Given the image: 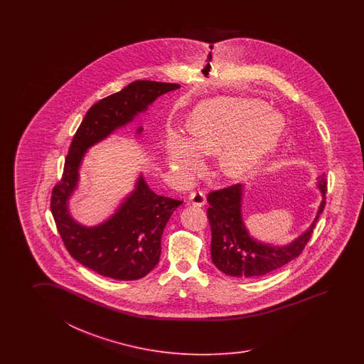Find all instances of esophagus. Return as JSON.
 <instances>
[{
	"label": "esophagus",
	"mask_w": 364,
	"mask_h": 364,
	"mask_svg": "<svg viewBox=\"0 0 364 364\" xmlns=\"http://www.w3.org/2000/svg\"><path fill=\"white\" fill-rule=\"evenodd\" d=\"M188 199H190V203L193 204V205H198V207H203L204 204H205V193H203V191H198V193H190L188 195Z\"/></svg>",
	"instance_id": "obj_1"
}]
</instances>
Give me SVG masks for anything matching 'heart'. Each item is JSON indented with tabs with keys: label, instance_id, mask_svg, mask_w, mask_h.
Here are the masks:
<instances>
[{
	"label": "heart",
	"instance_id": "b5f03b06",
	"mask_svg": "<svg viewBox=\"0 0 364 364\" xmlns=\"http://www.w3.org/2000/svg\"><path fill=\"white\" fill-rule=\"evenodd\" d=\"M282 122L263 102L221 97L193 110L190 135L169 130L166 152L171 169L182 181H193L203 168V154L220 152V169L240 179L255 171L279 140Z\"/></svg>",
	"mask_w": 364,
	"mask_h": 364
}]
</instances>
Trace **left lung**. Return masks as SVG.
Here are the masks:
<instances>
[{
	"label": "left lung",
	"instance_id": "1",
	"mask_svg": "<svg viewBox=\"0 0 364 364\" xmlns=\"http://www.w3.org/2000/svg\"><path fill=\"white\" fill-rule=\"evenodd\" d=\"M317 187L323 193V200L314 223L307 232L287 246L262 243L248 234L242 218L243 186L237 183L209 193L207 215L212 232L210 255L213 264L228 276L254 279L294 260L302 254L318 217L324 210L326 193L324 174L318 177Z\"/></svg>",
	"mask_w": 364,
	"mask_h": 364
}]
</instances>
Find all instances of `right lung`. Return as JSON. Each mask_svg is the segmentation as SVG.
Listing matches in <instances>:
<instances>
[{
    "instance_id": "add662e5",
    "label": "right lung",
    "mask_w": 364,
    "mask_h": 364,
    "mask_svg": "<svg viewBox=\"0 0 364 364\" xmlns=\"http://www.w3.org/2000/svg\"><path fill=\"white\" fill-rule=\"evenodd\" d=\"M179 87L135 80L93 104L73 138L61 181L52 190L50 210L70 255L101 276L134 281L152 271L160 260L164 228L183 201L157 195L140 176L135 190L105 223L93 228L77 224L68 201L77 188L83 156L93 144L146 112L159 96ZM141 130L139 127L136 134Z\"/></svg>"
}]
</instances>
